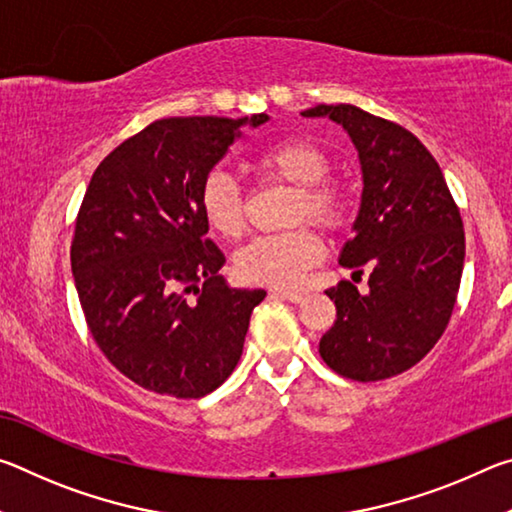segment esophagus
Listing matches in <instances>:
<instances>
[{"label": "esophagus", "instance_id": "1", "mask_svg": "<svg viewBox=\"0 0 512 512\" xmlns=\"http://www.w3.org/2000/svg\"><path fill=\"white\" fill-rule=\"evenodd\" d=\"M273 296L282 298V300H289V302H300L302 298H305V293L289 291V289H273Z\"/></svg>", "mask_w": 512, "mask_h": 512}]
</instances>
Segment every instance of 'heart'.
Wrapping results in <instances>:
<instances>
[{
    "label": "heart",
    "mask_w": 512,
    "mask_h": 512,
    "mask_svg": "<svg viewBox=\"0 0 512 512\" xmlns=\"http://www.w3.org/2000/svg\"><path fill=\"white\" fill-rule=\"evenodd\" d=\"M253 167L262 176L296 185L291 198L289 223L311 221L325 232L343 228L348 216V196L336 180L329 178L327 151L307 135L284 137L259 149ZM198 210L216 235L237 241L246 230V196L237 180L221 169H212L198 187ZM323 257V241L311 225L257 237L239 250L237 275L264 287H293Z\"/></svg>",
    "instance_id": "obj_1"
}]
</instances>
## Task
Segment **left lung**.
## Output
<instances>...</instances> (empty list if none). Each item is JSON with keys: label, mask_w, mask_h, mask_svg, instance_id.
<instances>
[{"label": "left lung", "mask_w": 512, "mask_h": 512, "mask_svg": "<svg viewBox=\"0 0 512 512\" xmlns=\"http://www.w3.org/2000/svg\"><path fill=\"white\" fill-rule=\"evenodd\" d=\"M339 121L359 151L361 210L341 266L363 275L368 293L341 280L325 293L336 320L318 352L341 377L381 381L429 354L447 329L461 287V210L438 162L418 137L350 103L302 112Z\"/></svg>", "instance_id": "1"}]
</instances>
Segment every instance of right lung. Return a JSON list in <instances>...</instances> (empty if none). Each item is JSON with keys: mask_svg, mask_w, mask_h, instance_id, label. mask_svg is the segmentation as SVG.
Returning <instances> with one entry per match:
<instances>
[{"mask_svg": "<svg viewBox=\"0 0 512 512\" xmlns=\"http://www.w3.org/2000/svg\"><path fill=\"white\" fill-rule=\"evenodd\" d=\"M158 119L110 151L76 214L72 273L94 343L146 391L196 400L244 350L264 289H230L198 187L250 121Z\"/></svg>", "mask_w": 512, "mask_h": 512, "instance_id": "1", "label": "right lung"}]
</instances>
